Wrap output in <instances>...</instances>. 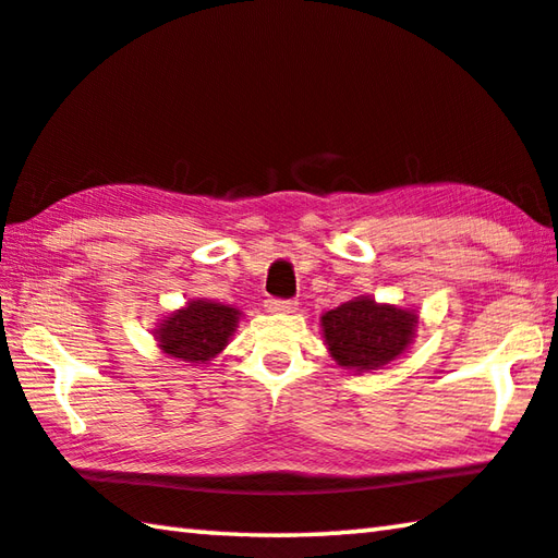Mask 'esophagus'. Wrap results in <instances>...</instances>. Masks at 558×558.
<instances>
[{
  "instance_id": "esophagus-1",
  "label": "esophagus",
  "mask_w": 558,
  "mask_h": 558,
  "mask_svg": "<svg viewBox=\"0 0 558 558\" xmlns=\"http://www.w3.org/2000/svg\"><path fill=\"white\" fill-rule=\"evenodd\" d=\"M266 310H268V313H295L298 302L295 300H282V298H268Z\"/></svg>"
}]
</instances>
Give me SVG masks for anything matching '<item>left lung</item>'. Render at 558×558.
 <instances>
[{"mask_svg":"<svg viewBox=\"0 0 558 558\" xmlns=\"http://www.w3.org/2000/svg\"><path fill=\"white\" fill-rule=\"evenodd\" d=\"M418 317L393 305H376L372 298H356L323 317L329 354L339 366L369 372L403 354Z\"/></svg>","mask_w":558,"mask_h":558,"instance_id":"8db88e82","label":"left lung"}]
</instances>
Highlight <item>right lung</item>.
Returning <instances> with one entry per match:
<instances>
[{
    "label": "right lung",
    "mask_w": 558,
    "mask_h": 558,
    "mask_svg": "<svg viewBox=\"0 0 558 558\" xmlns=\"http://www.w3.org/2000/svg\"><path fill=\"white\" fill-rule=\"evenodd\" d=\"M239 315V310L221 305V302L194 300L159 325L157 342L165 349V354L182 359V362H209L229 344Z\"/></svg>",
    "instance_id": "1"
}]
</instances>
